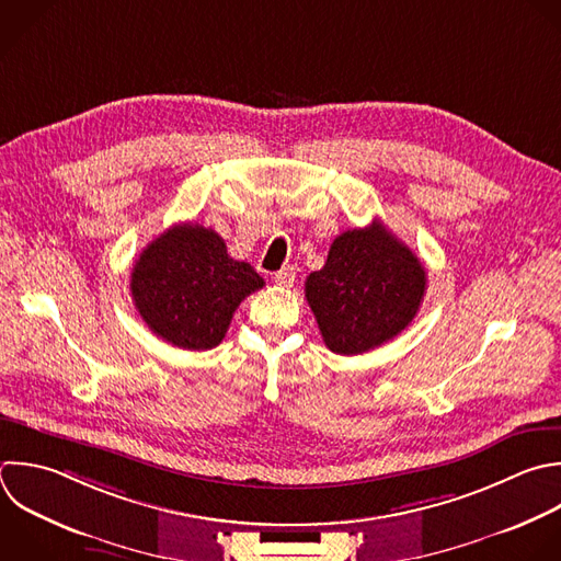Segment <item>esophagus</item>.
<instances>
[{
	"instance_id": "1",
	"label": "esophagus",
	"mask_w": 561,
	"mask_h": 561,
	"mask_svg": "<svg viewBox=\"0 0 561 561\" xmlns=\"http://www.w3.org/2000/svg\"><path fill=\"white\" fill-rule=\"evenodd\" d=\"M294 278H296V267H291V265H287V267H283L280 272L274 274V283H276L278 287H291V285H294Z\"/></svg>"
}]
</instances>
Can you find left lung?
<instances>
[{
	"label": "left lung",
	"mask_w": 561,
	"mask_h": 561,
	"mask_svg": "<svg viewBox=\"0 0 561 561\" xmlns=\"http://www.w3.org/2000/svg\"><path fill=\"white\" fill-rule=\"evenodd\" d=\"M425 283L414 252L373 221L333 239L324 267L307 276L305 298L324 344L337 355H362L412 322Z\"/></svg>",
	"instance_id": "8db88e82"
}]
</instances>
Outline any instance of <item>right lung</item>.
Listing matches in <instances>:
<instances>
[{"label":"right lung","instance_id":"1","mask_svg":"<svg viewBox=\"0 0 561 561\" xmlns=\"http://www.w3.org/2000/svg\"><path fill=\"white\" fill-rule=\"evenodd\" d=\"M265 280L234 261L224 239L199 224H178L153 239L131 272V298L147 327L186 351L215 348L232 313Z\"/></svg>","mask_w":561,"mask_h":561}]
</instances>
